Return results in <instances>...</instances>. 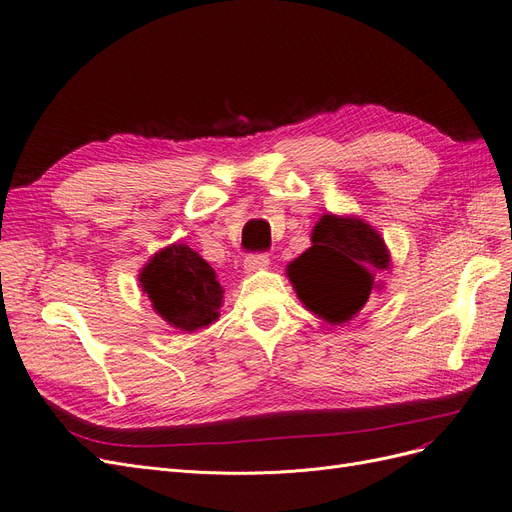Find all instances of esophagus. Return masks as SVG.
<instances>
[{"label": "esophagus", "instance_id": "34e87169", "mask_svg": "<svg viewBox=\"0 0 512 512\" xmlns=\"http://www.w3.org/2000/svg\"><path fill=\"white\" fill-rule=\"evenodd\" d=\"M268 266H270V259H268V255H263V253H253V255L244 259V270L246 272H257V270H263Z\"/></svg>", "mask_w": 512, "mask_h": 512}]
</instances>
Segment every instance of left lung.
<instances>
[{
  "mask_svg": "<svg viewBox=\"0 0 512 512\" xmlns=\"http://www.w3.org/2000/svg\"><path fill=\"white\" fill-rule=\"evenodd\" d=\"M312 246L287 266L300 302L332 325L351 321L389 270L387 244L364 219L323 214L312 229Z\"/></svg>",
  "mask_w": 512,
  "mask_h": 512,
  "instance_id": "1",
  "label": "left lung"
}]
</instances>
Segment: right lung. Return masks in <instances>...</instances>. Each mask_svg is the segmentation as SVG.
<instances>
[{"label": "right lung", "mask_w": 512, "mask_h": 512, "mask_svg": "<svg viewBox=\"0 0 512 512\" xmlns=\"http://www.w3.org/2000/svg\"><path fill=\"white\" fill-rule=\"evenodd\" d=\"M140 287L157 315L180 332H197L219 319L223 289L217 274L187 244H170L140 272Z\"/></svg>", "instance_id": "obj_1"}]
</instances>
